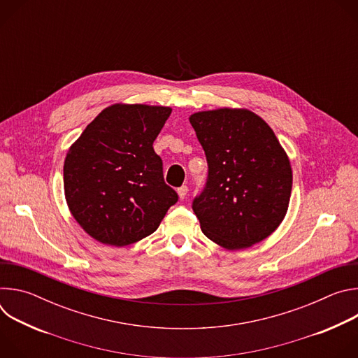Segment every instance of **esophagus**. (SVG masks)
Here are the masks:
<instances>
[{
	"label": "esophagus",
	"mask_w": 358,
	"mask_h": 358,
	"mask_svg": "<svg viewBox=\"0 0 358 358\" xmlns=\"http://www.w3.org/2000/svg\"><path fill=\"white\" fill-rule=\"evenodd\" d=\"M187 192H188V187H187V185H182V187H180V188L177 189V194H178L180 199H184L185 195H187Z\"/></svg>",
	"instance_id": "34e87169"
}]
</instances>
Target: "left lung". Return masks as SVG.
<instances>
[{
	"mask_svg": "<svg viewBox=\"0 0 358 358\" xmlns=\"http://www.w3.org/2000/svg\"><path fill=\"white\" fill-rule=\"evenodd\" d=\"M208 163L192 210L201 231L236 250L266 239L283 221L292 167L269 124L248 109H215L189 116Z\"/></svg>",
	"mask_w": 358,
	"mask_h": 358,
	"instance_id": "8db88e82",
	"label": "left lung"
}]
</instances>
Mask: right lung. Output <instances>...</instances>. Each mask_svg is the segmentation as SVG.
<instances>
[{
  "label": "right lung",
  "instance_id": "right-lung-1",
  "mask_svg": "<svg viewBox=\"0 0 358 358\" xmlns=\"http://www.w3.org/2000/svg\"><path fill=\"white\" fill-rule=\"evenodd\" d=\"M171 108L116 103L71 145L64 164L68 207L100 243L127 246L155 232L177 192L164 182L152 143Z\"/></svg>",
  "mask_w": 358,
  "mask_h": 358
}]
</instances>
